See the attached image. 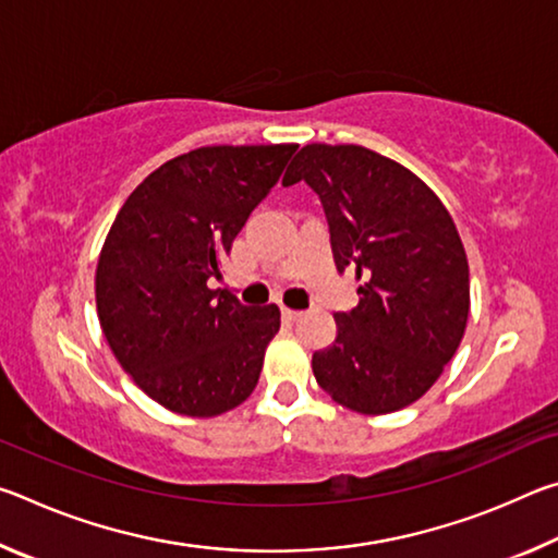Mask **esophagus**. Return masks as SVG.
<instances>
[{
    "mask_svg": "<svg viewBox=\"0 0 558 558\" xmlns=\"http://www.w3.org/2000/svg\"><path fill=\"white\" fill-rule=\"evenodd\" d=\"M282 317L290 319V323H295V319L302 317L300 310H292V307H282Z\"/></svg>",
    "mask_w": 558,
    "mask_h": 558,
    "instance_id": "esophagus-1",
    "label": "esophagus"
}]
</instances>
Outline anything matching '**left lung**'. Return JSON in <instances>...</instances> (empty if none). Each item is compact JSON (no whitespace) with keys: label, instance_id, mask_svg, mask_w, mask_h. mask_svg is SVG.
<instances>
[{"label":"left lung","instance_id":"left-lung-1","mask_svg":"<svg viewBox=\"0 0 558 558\" xmlns=\"http://www.w3.org/2000/svg\"><path fill=\"white\" fill-rule=\"evenodd\" d=\"M300 179L325 206L337 270L356 272L359 305L337 313V339L313 354L323 391L381 415L418 401L458 352L470 268L456 223L411 169L362 145H307L282 184Z\"/></svg>","mask_w":558,"mask_h":558}]
</instances>
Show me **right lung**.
<instances>
[{"instance_id":"obj_1","label":"right lung","mask_w":558,"mask_h":558,"mask_svg":"<svg viewBox=\"0 0 558 558\" xmlns=\"http://www.w3.org/2000/svg\"><path fill=\"white\" fill-rule=\"evenodd\" d=\"M298 145H214L169 159L122 204L96 268L98 319L132 381L165 409L214 418L253 393L278 305L209 278Z\"/></svg>"}]
</instances>
